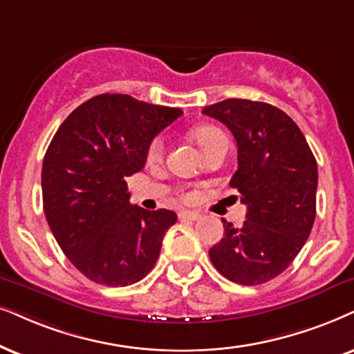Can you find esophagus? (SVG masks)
I'll return each instance as SVG.
<instances>
[{"label": "esophagus", "mask_w": 354, "mask_h": 354, "mask_svg": "<svg viewBox=\"0 0 354 354\" xmlns=\"http://www.w3.org/2000/svg\"><path fill=\"white\" fill-rule=\"evenodd\" d=\"M180 218H183V221H198V218H201V214L192 212V210H181Z\"/></svg>", "instance_id": "1"}]
</instances>
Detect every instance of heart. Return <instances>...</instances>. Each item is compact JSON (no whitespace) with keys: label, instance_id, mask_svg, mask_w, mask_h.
Listing matches in <instances>:
<instances>
[{"label":"heart","instance_id":"obj_1","mask_svg":"<svg viewBox=\"0 0 354 354\" xmlns=\"http://www.w3.org/2000/svg\"><path fill=\"white\" fill-rule=\"evenodd\" d=\"M192 138L198 142V145L203 149L204 153H207V151H210V149H212L218 140L225 138V136H223L222 131H218L217 127L204 125V127H198L192 131ZM162 153H163V140L158 137L150 144L149 151H147V158H149V162H156V160H160ZM192 198H194L192 194H186V199H192Z\"/></svg>","mask_w":354,"mask_h":354}]
</instances>
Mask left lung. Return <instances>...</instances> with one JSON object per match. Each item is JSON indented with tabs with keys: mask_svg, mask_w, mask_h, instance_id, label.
Wrapping results in <instances>:
<instances>
[{
	"mask_svg": "<svg viewBox=\"0 0 354 354\" xmlns=\"http://www.w3.org/2000/svg\"><path fill=\"white\" fill-rule=\"evenodd\" d=\"M203 114L234 133L239 168L230 186L247 205L243 225L223 218V239L209 250L216 270L243 286L279 276L310 235L315 221L319 171L297 124L268 102L225 100Z\"/></svg>",
	"mask_w": 354,
	"mask_h": 354,
	"instance_id": "obj_1",
	"label": "left lung"
}]
</instances>
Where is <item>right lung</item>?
Returning a JSON list of instances; mask_svg holds the SVG:
<instances>
[{"instance_id": "obj_1", "label": "right lung", "mask_w": 354, "mask_h": 354, "mask_svg": "<svg viewBox=\"0 0 354 354\" xmlns=\"http://www.w3.org/2000/svg\"><path fill=\"white\" fill-rule=\"evenodd\" d=\"M181 114L104 93L53 136L42 165L44 212L62 252L93 283L129 286L155 266L178 216L132 205L125 178L145 167L151 140Z\"/></svg>"}]
</instances>
